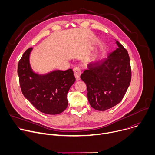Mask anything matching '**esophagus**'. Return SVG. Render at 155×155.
I'll list each match as a JSON object with an SVG mask.
<instances>
[{
  "label": "esophagus",
  "instance_id": "obj_1",
  "mask_svg": "<svg viewBox=\"0 0 155 155\" xmlns=\"http://www.w3.org/2000/svg\"><path fill=\"white\" fill-rule=\"evenodd\" d=\"M74 73L75 78H76V80H80V75L81 74V71L80 70V69H79L78 68H74Z\"/></svg>",
  "mask_w": 155,
  "mask_h": 155
}]
</instances>
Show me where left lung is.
Wrapping results in <instances>:
<instances>
[{
    "mask_svg": "<svg viewBox=\"0 0 155 155\" xmlns=\"http://www.w3.org/2000/svg\"><path fill=\"white\" fill-rule=\"evenodd\" d=\"M116 43V50L101 61L87 64V69L81 75L87 86L88 101L99 111H105L120 103L130 83L128 53L120 42Z\"/></svg>",
    "mask_w": 155,
    "mask_h": 155,
    "instance_id": "1",
    "label": "left lung"
}]
</instances>
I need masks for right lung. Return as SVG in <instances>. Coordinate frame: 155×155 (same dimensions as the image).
<instances>
[{"instance_id":"add662e5","label":"right lung","mask_w":155,"mask_h":155,"mask_svg":"<svg viewBox=\"0 0 155 155\" xmlns=\"http://www.w3.org/2000/svg\"><path fill=\"white\" fill-rule=\"evenodd\" d=\"M33 48L28 49L18 65V74L24 96L40 112L56 115L68 107V93L75 81L74 72L54 70L45 74L35 72L31 66L30 55Z\"/></svg>"}]
</instances>
